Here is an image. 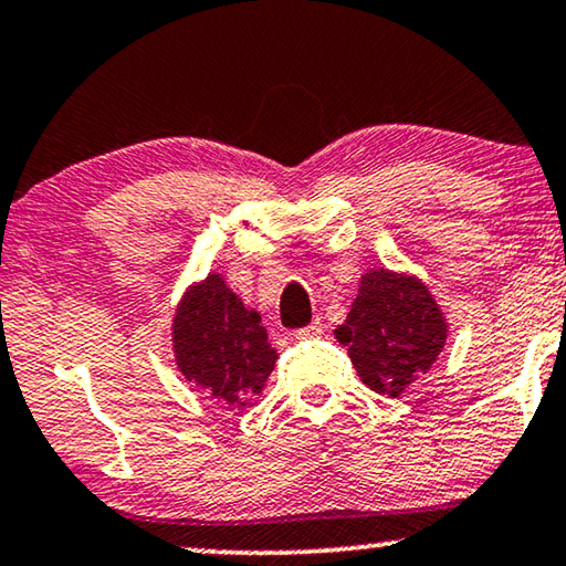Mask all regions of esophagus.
I'll return each mask as SVG.
<instances>
[{"mask_svg": "<svg viewBox=\"0 0 566 566\" xmlns=\"http://www.w3.org/2000/svg\"><path fill=\"white\" fill-rule=\"evenodd\" d=\"M324 334L322 322H311L308 326H301L296 329V339H318Z\"/></svg>", "mask_w": 566, "mask_h": 566, "instance_id": "esophagus-1", "label": "esophagus"}]
</instances>
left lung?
Listing matches in <instances>:
<instances>
[{
    "mask_svg": "<svg viewBox=\"0 0 566 566\" xmlns=\"http://www.w3.org/2000/svg\"><path fill=\"white\" fill-rule=\"evenodd\" d=\"M357 375L375 392L398 396L429 370L447 342V322L421 281L373 270L337 329Z\"/></svg>",
    "mask_w": 566,
    "mask_h": 566,
    "instance_id": "1",
    "label": "left lung"
}]
</instances>
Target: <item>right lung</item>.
Wrapping results in <instances>:
<instances>
[{"instance_id": "add662e5", "label": "right lung", "mask_w": 566, "mask_h": 566, "mask_svg": "<svg viewBox=\"0 0 566 566\" xmlns=\"http://www.w3.org/2000/svg\"><path fill=\"white\" fill-rule=\"evenodd\" d=\"M174 347L186 378L227 408L263 388L277 359L260 314L244 308L219 275L188 291L178 306Z\"/></svg>"}]
</instances>
